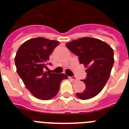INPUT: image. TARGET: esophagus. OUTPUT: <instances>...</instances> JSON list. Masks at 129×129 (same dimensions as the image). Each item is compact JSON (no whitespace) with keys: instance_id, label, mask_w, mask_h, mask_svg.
Wrapping results in <instances>:
<instances>
[{"instance_id":"1","label":"esophagus","mask_w":129,"mask_h":129,"mask_svg":"<svg viewBox=\"0 0 129 129\" xmlns=\"http://www.w3.org/2000/svg\"><path fill=\"white\" fill-rule=\"evenodd\" d=\"M69 78L71 80L74 81V82H75V81H76V80H77V78H76V77H74V76L69 77Z\"/></svg>"}]
</instances>
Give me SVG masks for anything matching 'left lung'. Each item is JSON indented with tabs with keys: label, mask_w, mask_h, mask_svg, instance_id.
Returning <instances> with one entry per match:
<instances>
[{
	"label": "left lung",
	"mask_w": 129,
	"mask_h": 129,
	"mask_svg": "<svg viewBox=\"0 0 129 129\" xmlns=\"http://www.w3.org/2000/svg\"><path fill=\"white\" fill-rule=\"evenodd\" d=\"M66 47L79 57L80 63L87 68L84 80V92L76 93L81 100H88L100 93L110 76L114 64V51L111 47L100 39L83 37L66 43Z\"/></svg>",
	"instance_id": "1"
}]
</instances>
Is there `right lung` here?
Segmentation results:
<instances>
[{
  "label": "right lung",
  "instance_id": "add662e5",
  "mask_svg": "<svg viewBox=\"0 0 129 129\" xmlns=\"http://www.w3.org/2000/svg\"><path fill=\"white\" fill-rule=\"evenodd\" d=\"M59 42L43 37L27 40L17 50L15 57L17 72L25 87L40 100H50L57 95L65 74L44 72L46 62Z\"/></svg>",
  "mask_w": 129,
  "mask_h": 129
}]
</instances>
